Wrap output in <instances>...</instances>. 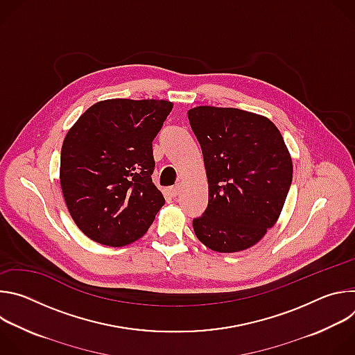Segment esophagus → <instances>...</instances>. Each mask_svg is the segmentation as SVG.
<instances>
[{"label":"esophagus","mask_w":355,"mask_h":355,"mask_svg":"<svg viewBox=\"0 0 355 355\" xmlns=\"http://www.w3.org/2000/svg\"><path fill=\"white\" fill-rule=\"evenodd\" d=\"M180 185H175V187H171V188H168V193L173 196V198H175L178 193H180Z\"/></svg>","instance_id":"1"}]
</instances>
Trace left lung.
I'll list each match as a JSON object with an SVG mask.
<instances>
[{
  "label": "left lung",
  "mask_w": 355,
  "mask_h": 355,
  "mask_svg": "<svg viewBox=\"0 0 355 355\" xmlns=\"http://www.w3.org/2000/svg\"><path fill=\"white\" fill-rule=\"evenodd\" d=\"M188 119L209 188L208 208L193 219V232L214 251L250 248L277 223L292 182L284 137L268 118L237 108L196 107Z\"/></svg>",
  "instance_id": "1"
}]
</instances>
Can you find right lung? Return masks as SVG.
I'll use <instances>...</instances> for the list:
<instances>
[{
  "label": "right lung",
  "instance_id": "obj_1",
  "mask_svg": "<svg viewBox=\"0 0 355 355\" xmlns=\"http://www.w3.org/2000/svg\"><path fill=\"white\" fill-rule=\"evenodd\" d=\"M171 110L164 99H105L67 132L60 185L74 223L91 240L122 247L153 223L166 199L151 180V141Z\"/></svg>",
  "mask_w": 355,
  "mask_h": 355
}]
</instances>
